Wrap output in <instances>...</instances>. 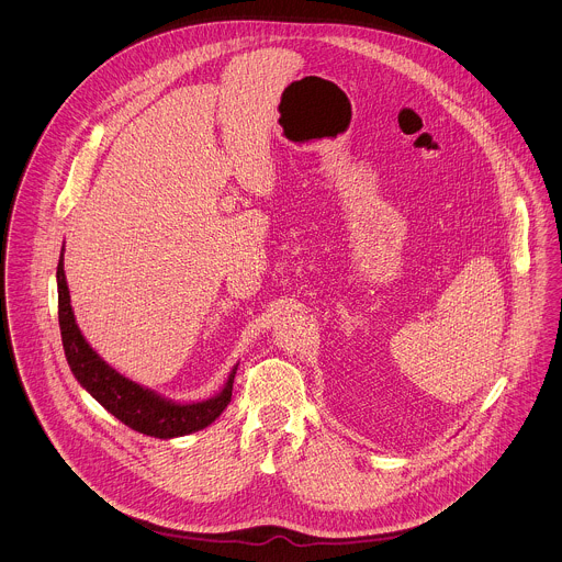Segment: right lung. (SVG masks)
Here are the masks:
<instances>
[{
  "mask_svg": "<svg viewBox=\"0 0 562 562\" xmlns=\"http://www.w3.org/2000/svg\"><path fill=\"white\" fill-rule=\"evenodd\" d=\"M58 322L65 346V357L81 387L99 402L108 413L121 419L125 426L158 439L183 437L210 426L232 402V390L238 366L227 376L223 390L201 402H175L158 392L143 387L112 366H108L86 341L74 316L71 294L65 277V246L58 259Z\"/></svg>",
  "mask_w": 562,
  "mask_h": 562,
  "instance_id": "right-lung-1",
  "label": "right lung"
}]
</instances>
